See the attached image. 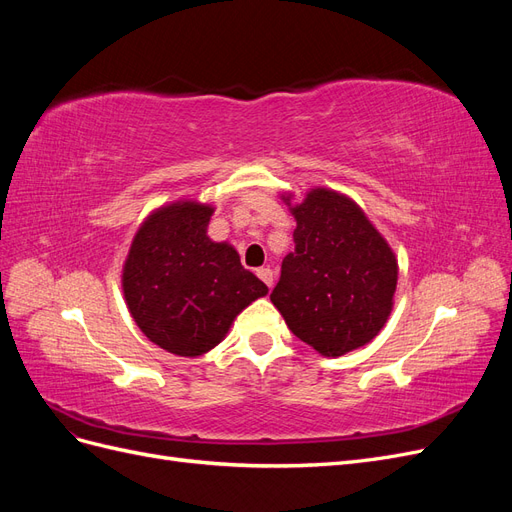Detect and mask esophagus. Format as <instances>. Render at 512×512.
Wrapping results in <instances>:
<instances>
[{
	"label": "esophagus",
	"instance_id": "1",
	"mask_svg": "<svg viewBox=\"0 0 512 512\" xmlns=\"http://www.w3.org/2000/svg\"><path fill=\"white\" fill-rule=\"evenodd\" d=\"M256 275H258V277H260V280H262V282H265V284H267L269 288L273 286V280H275V273H273V271H271L269 267H262V269H258V271H256Z\"/></svg>",
	"mask_w": 512,
	"mask_h": 512
}]
</instances>
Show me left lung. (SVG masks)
<instances>
[{"label": "left lung", "mask_w": 512, "mask_h": 512, "mask_svg": "<svg viewBox=\"0 0 512 512\" xmlns=\"http://www.w3.org/2000/svg\"><path fill=\"white\" fill-rule=\"evenodd\" d=\"M282 200L297 228L271 303L322 356L369 344L393 309L399 267L391 245L342 192L312 188L301 203H292V194Z\"/></svg>", "instance_id": "8db88e82"}]
</instances>
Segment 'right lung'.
Here are the masks:
<instances>
[{"instance_id": "add662e5", "label": "right lung", "mask_w": 512, "mask_h": 512, "mask_svg": "<svg viewBox=\"0 0 512 512\" xmlns=\"http://www.w3.org/2000/svg\"><path fill=\"white\" fill-rule=\"evenodd\" d=\"M213 211L190 198L158 207L123 262V299L136 327L177 356L218 346L243 309L269 292L243 269L235 247L207 235Z\"/></svg>"}]
</instances>
